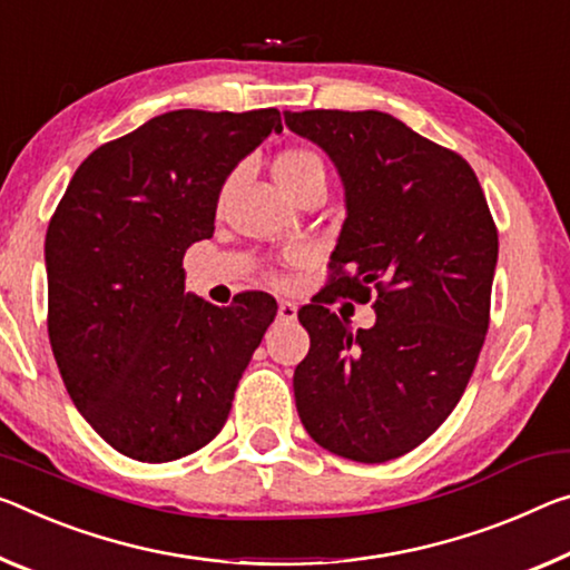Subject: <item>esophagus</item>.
<instances>
[{
  "mask_svg": "<svg viewBox=\"0 0 570 570\" xmlns=\"http://www.w3.org/2000/svg\"><path fill=\"white\" fill-rule=\"evenodd\" d=\"M278 320H282V322H294L296 320V304L278 302Z\"/></svg>",
  "mask_w": 570,
  "mask_h": 570,
  "instance_id": "esophagus-1",
  "label": "esophagus"
}]
</instances>
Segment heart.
Here are the masks:
<instances>
[{
    "mask_svg": "<svg viewBox=\"0 0 570 570\" xmlns=\"http://www.w3.org/2000/svg\"><path fill=\"white\" fill-rule=\"evenodd\" d=\"M274 177L286 195L296 197L306 185L327 183V165H324L320 151H314L309 147H288L274 159ZM233 185H236V175L225 179V185L220 189V205L228 200ZM274 282L282 284L284 278L274 276Z\"/></svg>",
    "mask_w": 570,
    "mask_h": 570,
    "instance_id": "obj_1",
    "label": "heart"
}]
</instances>
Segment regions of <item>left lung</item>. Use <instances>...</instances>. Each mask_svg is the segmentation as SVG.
<instances>
[{
  "label": "left lung",
  "mask_w": 570,
  "mask_h": 570,
  "mask_svg": "<svg viewBox=\"0 0 570 570\" xmlns=\"http://www.w3.org/2000/svg\"><path fill=\"white\" fill-rule=\"evenodd\" d=\"M327 151L347 218L330 282L299 309L309 352L294 370L304 429L332 454L381 464L423 444L456 409L490 327L497 225L469 161L383 111L286 114ZM374 299L355 333L326 309Z\"/></svg>",
  "instance_id": "obj_1"
}]
</instances>
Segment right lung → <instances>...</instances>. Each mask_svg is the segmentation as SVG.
Wrapping results in <instances>:
<instances>
[{
    "mask_svg": "<svg viewBox=\"0 0 570 570\" xmlns=\"http://www.w3.org/2000/svg\"><path fill=\"white\" fill-rule=\"evenodd\" d=\"M276 108L155 116L76 169L45 236L48 334L70 399L106 444L175 462L218 436L276 302L215 306L185 292V250L210 238L218 195Z\"/></svg>",
    "mask_w": 570,
    "mask_h": 570,
    "instance_id": "obj_1",
    "label": "right lung"
}]
</instances>
